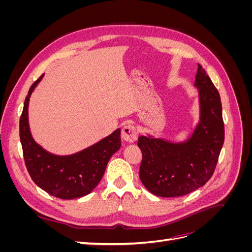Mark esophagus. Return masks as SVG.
I'll return each mask as SVG.
<instances>
[{
    "label": "esophagus",
    "mask_w": 252,
    "mask_h": 252,
    "mask_svg": "<svg viewBox=\"0 0 252 252\" xmlns=\"http://www.w3.org/2000/svg\"><path fill=\"white\" fill-rule=\"evenodd\" d=\"M122 139L129 143H133L138 139V131L133 125L128 124L122 129Z\"/></svg>",
    "instance_id": "34e87169"
}]
</instances>
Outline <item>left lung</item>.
I'll return each mask as SVG.
<instances>
[{
	"label": "left lung",
	"instance_id": "left-lung-1",
	"mask_svg": "<svg viewBox=\"0 0 252 252\" xmlns=\"http://www.w3.org/2000/svg\"><path fill=\"white\" fill-rule=\"evenodd\" d=\"M194 86L199 90L200 121L188 140L173 143L152 135L139 138L143 155L140 179L155 195H186L204 186L216 169L225 138L222 103L201 65Z\"/></svg>",
	"mask_w": 252,
	"mask_h": 252
}]
</instances>
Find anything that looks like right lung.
I'll use <instances>...</instances> for the list:
<instances>
[{
	"instance_id": "right-lung-1",
	"label": "right lung",
	"mask_w": 252,
	"mask_h": 252,
	"mask_svg": "<svg viewBox=\"0 0 252 252\" xmlns=\"http://www.w3.org/2000/svg\"><path fill=\"white\" fill-rule=\"evenodd\" d=\"M44 74L30 87L20 119V139L25 165L35 184L63 200L87 195L103 178L110 158L121 148V129L88 148L70 156H57L45 150L32 135L28 123L29 98Z\"/></svg>"
}]
</instances>
